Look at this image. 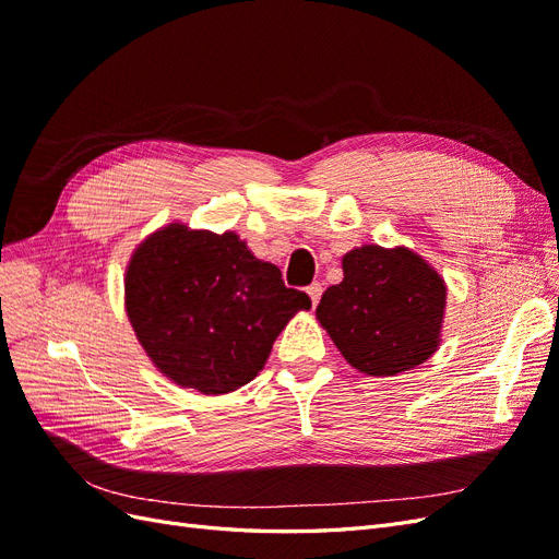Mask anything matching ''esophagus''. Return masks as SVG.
I'll return each instance as SVG.
<instances>
[{"mask_svg": "<svg viewBox=\"0 0 559 559\" xmlns=\"http://www.w3.org/2000/svg\"><path fill=\"white\" fill-rule=\"evenodd\" d=\"M321 292H324V286H321L319 282H312V284L308 286V294H310V298H312V306H317V302H319Z\"/></svg>", "mask_w": 559, "mask_h": 559, "instance_id": "1", "label": "esophagus"}]
</instances>
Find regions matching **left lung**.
I'll return each mask as SVG.
<instances>
[{
  "label": "left lung",
  "mask_w": 559,
  "mask_h": 559,
  "mask_svg": "<svg viewBox=\"0 0 559 559\" xmlns=\"http://www.w3.org/2000/svg\"><path fill=\"white\" fill-rule=\"evenodd\" d=\"M343 282L317 306L319 324L343 357L366 376H396L425 364L438 347L445 284L408 249L366 245L343 259Z\"/></svg>",
  "instance_id": "1"
}]
</instances>
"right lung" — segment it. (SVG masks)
<instances>
[{"label":"right lung","mask_w":559,"mask_h":559,"mask_svg":"<svg viewBox=\"0 0 559 559\" xmlns=\"http://www.w3.org/2000/svg\"><path fill=\"white\" fill-rule=\"evenodd\" d=\"M126 306L142 347L167 378L226 394L257 378L306 292L259 261L235 233L167 226L128 265Z\"/></svg>","instance_id":"add662e5"}]
</instances>
